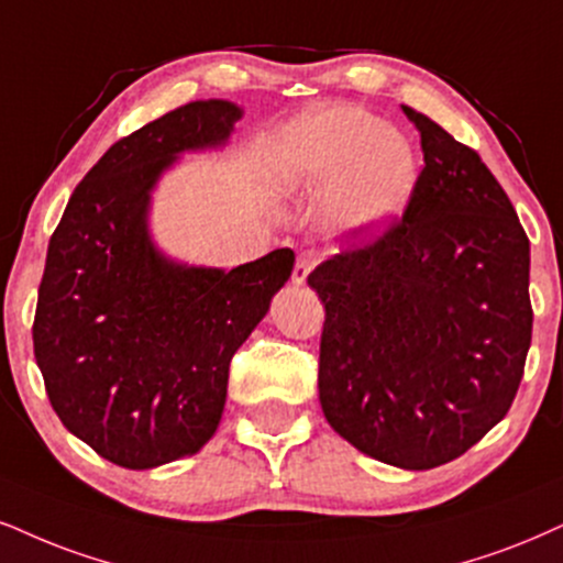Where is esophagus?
Listing matches in <instances>:
<instances>
[{
	"mask_svg": "<svg viewBox=\"0 0 563 563\" xmlns=\"http://www.w3.org/2000/svg\"><path fill=\"white\" fill-rule=\"evenodd\" d=\"M318 253L316 250H308V253H302L300 258H297V263H295V271H292V282L297 284V287H302L305 282H308V276H310V271H313L316 266H318Z\"/></svg>",
	"mask_w": 563,
	"mask_h": 563,
	"instance_id": "obj_1",
	"label": "esophagus"
}]
</instances>
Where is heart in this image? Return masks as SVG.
Instances as JSON below:
<instances>
[{"label":"heart","instance_id":"heart-1","mask_svg":"<svg viewBox=\"0 0 563 563\" xmlns=\"http://www.w3.org/2000/svg\"><path fill=\"white\" fill-rule=\"evenodd\" d=\"M287 169L318 192L334 190V219L350 232H380L405 213L420 158L405 135L355 107H318L284 135Z\"/></svg>","mask_w":563,"mask_h":563}]
</instances>
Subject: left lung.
Listing matches in <instances>:
<instances>
[{
    "instance_id": "1",
    "label": "left lung",
    "mask_w": 563,
    "mask_h": 563,
    "mask_svg": "<svg viewBox=\"0 0 563 563\" xmlns=\"http://www.w3.org/2000/svg\"><path fill=\"white\" fill-rule=\"evenodd\" d=\"M405 217L323 261L318 397L329 426L373 460L430 470L504 420L532 339L530 240L473 148L430 117Z\"/></svg>"
}]
</instances>
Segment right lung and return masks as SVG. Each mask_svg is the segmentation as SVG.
<instances>
[{
  "label": "right lung",
  "mask_w": 563,
  "mask_h": 563,
  "mask_svg": "<svg viewBox=\"0 0 563 563\" xmlns=\"http://www.w3.org/2000/svg\"><path fill=\"white\" fill-rule=\"evenodd\" d=\"M240 120L232 101H190L117 141L48 240L36 363L62 426L120 467H162L206 446L234 352L292 276L289 247L224 271L169 258L151 234L164 172L227 145Z\"/></svg>",
  "instance_id": "right-lung-1"
}]
</instances>
